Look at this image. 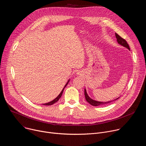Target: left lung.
<instances>
[{"label": "left lung", "instance_id": "1", "mask_svg": "<svg viewBox=\"0 0 146 146\" xmlns=\"http://www.w3.org/2000/svg\"><path fill=\"white\" fill-rule=\"evenodd\" d=\"M115 37L117 38V42L118 44H119L120 45L126 47L127 48H128L129 50H130V48H129V46L128 45V44L127 43V41L123 39V38H122L120 36H119L117 33H115ZM84 95H85V97H86V100L90 104V105L94 106H99V105H106V104H108L109 103H111V102L114 101V100H115L117 99H118L119 98L114 99V100H111L110 102H99V101H96V100H94L93 99H92L91 98H90V96L88 95L87 93V91H86V90L85 88L84 90Z\"/></svg>", "mask_w": 146, "mask_h": 146}]
</instances>
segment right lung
Instances as JSON below:
<instances>
[{
    "label": "right lung",
    "mask_w": 146,
    "mask_h": 146,
    "mask_svg": "<svg viewBox=\"0 0 146 146\" xmlns=\"http://www.w3.org/2000/svg\"><path fill=\"white\" fill-rule=\"evenodd\" d=\"M69 81H68V82L66 83V84L65 86V87H64V88H63V90H62V91H61V92L59 94V95L55 99H54L53 100H52V101H51V102H48V103H44V104H43V105H47V106H50V105H53L54 103H56V102H58V100H59V99L60 98V97H61V96H62V93H63V91H64V89H65V88L66 87V86H67V84H68V82H69Z\"/></svg>",
    "instance_id": "right-lung-1"
}]
</instances>
